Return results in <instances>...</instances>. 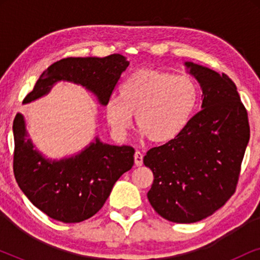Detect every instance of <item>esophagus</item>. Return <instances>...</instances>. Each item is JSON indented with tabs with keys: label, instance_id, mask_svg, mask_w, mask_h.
Listing matches in <instances>:
<instances>
[{
	"label": "esophagus",
	"instance_id": "34e87169",
	"mask_svg": "<svg viewBox=\"0 0 260 260\" xmlns=\"http://www.w3.org/2000/svg\"><path fill=\"white\" fill-rule=\"evenodd\" d=\"M134 157H135V165H136V167H141L143 165V154H142L141 151L135 152Z\"/></svg>",
	"mask_w": 260,
	"mask_h": 260
}]
</instances>
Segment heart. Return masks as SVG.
<instances>
[{"instance_id": "heart-1", "label": "heart", "mask_w": 260, "mask_h": 260, "mask_svg": "<svg viewBox=\"0 0 260 260\" xmlns=\"http://www.w3.org/2000/svg\"><path fill=\"white\" fill-rule=\"evenodd\" d=\"M198 99V85L189 76L140 70L120 84L119 97L106 102V119L115 136L125 138L136 113L141 134L165 143L186 129Z\"/></svg>"}]
</instances>
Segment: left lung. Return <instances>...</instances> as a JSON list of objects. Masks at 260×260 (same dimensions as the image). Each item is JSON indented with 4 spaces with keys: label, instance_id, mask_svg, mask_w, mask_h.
<instances>
[{
    "label": "left lung",
    "instance_id": "1",
    "mask_svg": "<svg viewBox=\"0 0 260 260\" xmlns=\"http://www.w3.org/2000/svg\"><path fill=\"white\" fill-rule=\"evenodd\" d=\"M200 84L201 111L168 143L150 149L154 173L148 200L162 218L191 223L212 215L232 197L250 140L247 112L226 74L184 61Z\"/></svg>",
    "mask_w": 260,
    "mask_h": 260
}]
</instances>
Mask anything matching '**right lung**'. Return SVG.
I'll use <instances>...</instances> for the list:
<instances>
[{"label": "right lung", "mask_w": 260, "mask_h": 260, "mask_svg": "<svg viewBox=\"0 0 260 260\" xmlns=\"http://www.w3.org/2000/svg\"><path fill=\"white\" fill-rule=\"evenodd\" d=\"M129 63L122 54L59 60L41 74L22 104L48 94L59 81H67L85 87L105 106ZM13 133L17 184L35 207L61 222H80L93 216L117 180L134 166L133 147L104 143L98 136L70 157H46L29 138L22 113L14 119Z\"/></svg>", "instance_id": "obj_1"}]
</instances>
